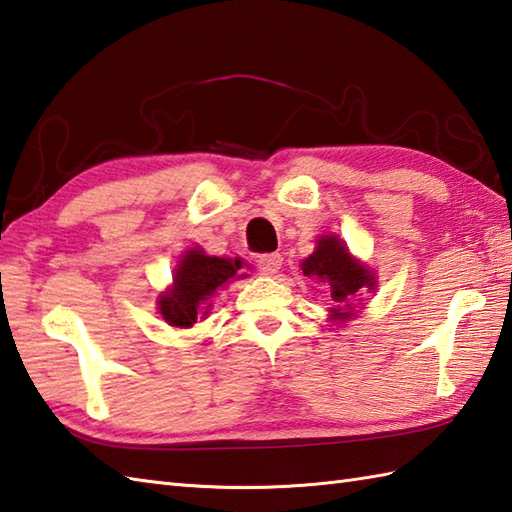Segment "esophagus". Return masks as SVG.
<instances>
[{
	"instance_id": "1",
	"label": "esophagus",
	"mask_w": 512,
	"mask_h": 512,
	"mask_svg": "<svg viewBox=\"0 0 512 512\" xmlns=\"http://www.w3.org/2000/svg\"><path fill=\"white\" fill-rule=\"evenodd\" d=\"M281 264H284V257H281L279 253L262 255V257L257 259V266H259V270H262V273H266V275H275V273H279Z\"/></svg>"
}]
</instances>
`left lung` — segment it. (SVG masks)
I'll use <instances>...</instances> for the list:
<instances>
[{
	"mask_svg": "<svg viewBox=\"0 0 512 512\" xmlns=\"http://www.w3.org/2000/svg\"><path fill=\"white\" fill-rule=\"evenodd\" d=\"M301 270L306 277L328 281L330 299L334 303V308H330L332 319L341 323L354 317V299L361 297L365 288H376L372 270L354 259L343 239L336 235L319 237L317 248L310 257L303 259Z\"/></svg>",
	"mask_w": 512,
	"mask_h": 512,
	"instance_id": "left-lung-1",
	"label": "left lung"
}]
</instances>
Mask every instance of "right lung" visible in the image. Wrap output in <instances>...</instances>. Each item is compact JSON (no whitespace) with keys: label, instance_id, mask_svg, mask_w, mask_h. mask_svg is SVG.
Instances as JSON below:
<instances>
[{"label":"right lung","instance_id":"1","mask_svg":"<svg viewBox=\"0 0 512 512\" xmlns=\"http://www.w3.org/2000/svg\"><path fill=\"white\" fill-rule=\"evenodd\" d=\"M244 259L211 257L204 250L191 248L173 270V286L158 297V310L173 328H191L198 317L211 310L209 299L231 279H242Z\"/></svg>","mask_w":512,"mask_h":512}]
</instances>
